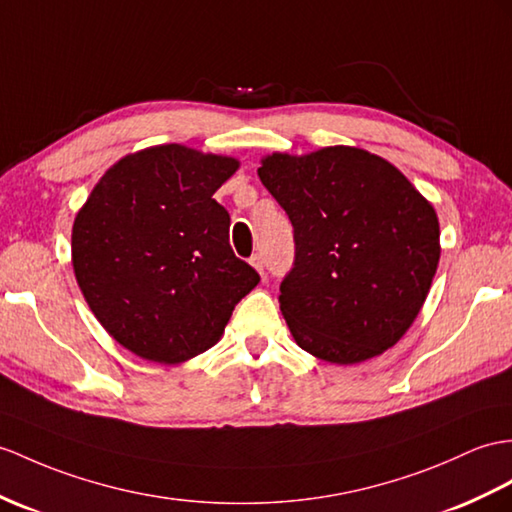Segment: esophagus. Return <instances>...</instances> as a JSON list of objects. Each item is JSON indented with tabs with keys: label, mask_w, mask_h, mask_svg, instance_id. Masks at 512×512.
Returning a JSON list of instances; mask_svg holds the SVG:
<instances>
[{
	"label": "esophagus",
	"mask_w": 512,
	"mask_h": 512,
	"mask_svg": "<svg viewBox=\"0 0 512 512\" xmlns=\"http://www.w3.org/2000/svg\"><path fill=\"white\" fill-rule=\"evenodd\" d=\"M249 263H252V267H254L258 273H265V260H263V254H254L252 258H249Z\"/></svg>",
	"instance_id": "34e87169"
}]
</instances>
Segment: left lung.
I'll use <instances>...</instances> for the list:
<instances>
[{"label":"left lung","instance_id":"obj_1","mask_svg":"<svg viewBox=\"0 0 512 512\" xmlns=\"http://www.w3.org/2000/svg\"><path fill=\"white\" fill-rule=\"evenodd\" d=\"M258 176L293 226L278 302L295 343L336 365L393 347L439 265L432 204L391 162L358 147L273 154Z\"/></svg>","mask_w":512,"mask_h":512}]
</instances>
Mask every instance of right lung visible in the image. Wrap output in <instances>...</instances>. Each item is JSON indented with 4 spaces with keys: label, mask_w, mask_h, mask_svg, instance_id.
Masks as SVG:
<instances>
[{
    "label": "right lung",
    "mask_w": 512,
    "mask_h": 512,
    "mask_svg": "<svg viewBox=\"0 0 512 512\" xmlns=\"http://www.w3.org/2000/svg\"><path fill=\"white\" fill-rule=\"evenodd\" d=\"M239 169L226 156L158 145L121 158L73 223V271L86 304L126 350L162 365L210 350L260 282L236 258L230 215L213 197Z\"/></svg>",
    "instance_id": "right-lung-1"
}]
</instances>
